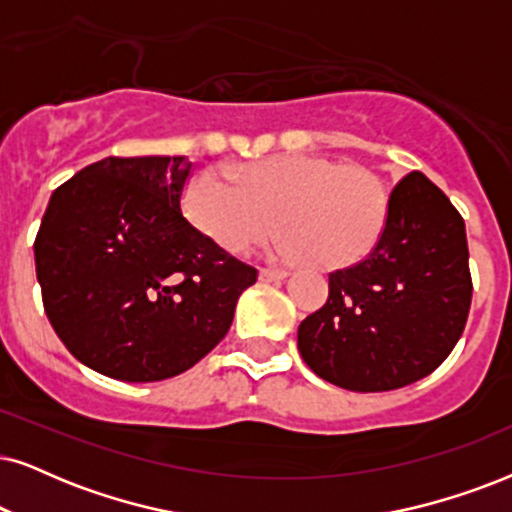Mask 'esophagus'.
<instances>
[{"mask_svg": "<svg viewBox=\"0 0 512 512\" xmlns=\"http://www.w3.org/2000/svg\"><path fill=\"white\" fill-rule=\"evenodd\" d=\"M288 276L286 269H260V281L271 283V281H283Z\"/></svg>", "mask_w": 512, "mask_h": 512, "instance_id": "obj_1", "label": "esophagus"}]
</instances>
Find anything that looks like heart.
Listing matches in <instances>:
<instances>
[{
    "label": "heart",
    "instance_id": "1",
    "mask_svg": "<svg viewBox=\"0 0 512 512\" xmlns=\"http://www.w3.org/2000/svg\"><path fill=\"white\" fill-rule=\"evenodd\" d=\"M229 181L203 170L186 181L181 208L191 226L231 255H243L278 229L286 260L316 267L357 264L378 245L390 193L373 170L323 155L281 153L241 165Z\"/></svg>",
    "mask_w": 512,
    "mask_h": 512
}]
</instances>
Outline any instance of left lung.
I'll list each match as a JSON object with an SVG mask.
<instances>
[{"label":"left lung","instance_id":"8db88e82","mask_svg":"<svg viewBox=\"0 0 512 512\" xmlns=\"http://www.w3.org/2000/svg\"><path fill=\"white\" fill-rule=\"evenodd\" d=\"M470 300L463 217L423 172H411L394 186L378 245L328 276V300L300 323L297 349L342 390H397L449 357Z\"/></svg>","mask_w":512,"mask_h":512}]
</instances>
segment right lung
Wrapping results in <instances>:
<instances>
[{
  "mask_svg": "<svg viewBox=\"0 0 512 512\" xmlns=\"http://www.w3.org/2000/svg\"><path fill=\"white\" fill-rule=\"evenodd\" d=\"M184 155L103 158L51 193L35 238L44 312L77 361L125 383L196 366L257 269L181 215Z\"/></svg>",
  "mask_w": 512,
  "mask_h": 512,
  "instance_id": "add662e5",
  "label": "right lung"
}]
</instances>
